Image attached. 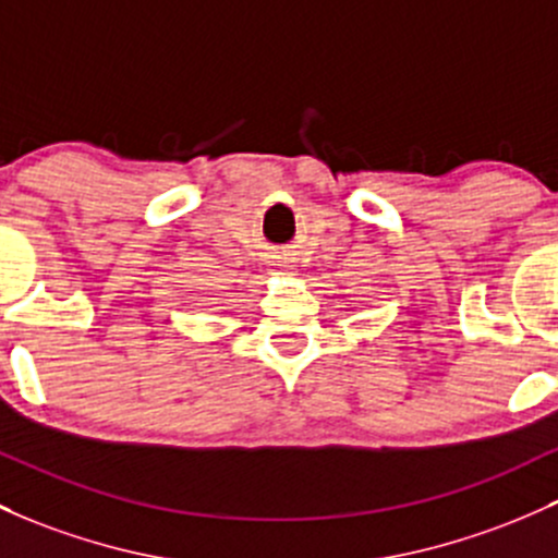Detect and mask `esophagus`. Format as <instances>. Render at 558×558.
<instances>
[{
	"instance_id": "esophagus-1",
	"label": "esophagus",
	"mask_w": 558,
	"mask_h": 558,
	"mask_svg": "<svg viewBox=\"0 0 558 558\" xmlns=\"http://www.w3.org/2000/svg\"><path fill=\"white\" fill-rule=\"evenodd\" d=\"M290 263H292V257L287 255V253H274V255H271V266H277V268H290Z\"/></svg>"
}]
</instances>
